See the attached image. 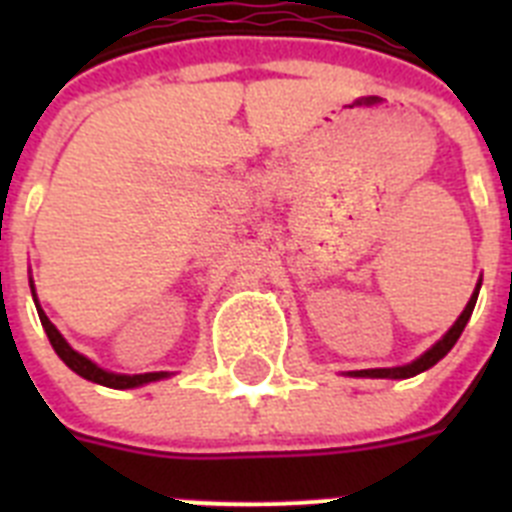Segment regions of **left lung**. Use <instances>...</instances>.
Masks as SVG:
<instances>
[{
  "mask_svg": "<svg viewBox=\"0 0 512 512\" xmlns=\"http://www.w3.org/2000/svg\"><path fill=\"white\" fill-rule=\"evenodd\" d=\"M477 295H479V284L477 289H474L472 300L467 302V307H464V312L459 315V320H456L454 325H451V330L446 333V336L441 338V341L436 343L433 348H428L420 359H415L413 364L408 366H395V369H361V372H354V377H377V379H408V377H415V374L425 372V369H431L433 364H438V361L443 359V356L449 354L451 348H454V343L459 341L461 330H464V325H467V320L472 318V310L474 305H477Z\"/></svg>",
  "mask_w": 512,
  "mask_h": 512,
  "instance_id": "8db88e82",
  "label": "left lung"
}]
</instances>
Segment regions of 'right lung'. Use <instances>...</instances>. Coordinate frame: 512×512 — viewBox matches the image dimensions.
Instances as JSON below:
<instances>
[{
	"label": "right lung",
	"instance_id": "right-lung-1",
	"mask_svg": "<svg viewBox=\"0 0 512 512\" xmlns=\"http://www.w3.org/2000/svg\"><path fill=\"white\" fill-rule=\"evenodd\" d=\"M30 289H33V284H30ZM35 307H38V315H40V323H43L45 333H48V341H51V346L56 348V354L61 356V361L66 366H69L71 372H76L79 377L89 379V382H97V384H104V387H112V390H128V387H138V384H148V382H156V379H164L169 377L166 372H148V374H112V372H104V369H99L97 364H92V361L87 359V356H81L79 351H74V348L69 346V343L63 341V336L56 330V325L48 320V315H45L43 310H40L38 300H35Z\"/></svg>",
	"mask_w": 512,
	"mask_h": 512
}]
</instances>
